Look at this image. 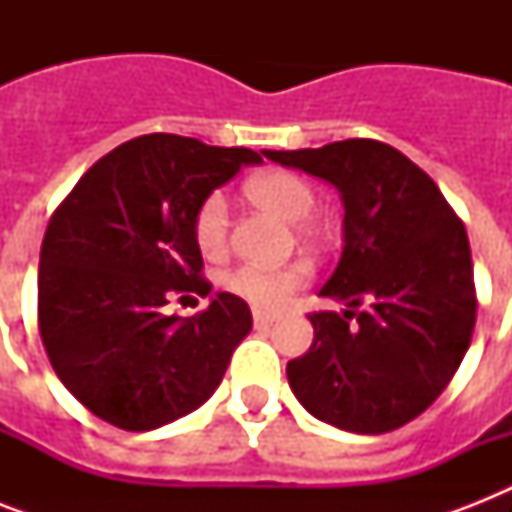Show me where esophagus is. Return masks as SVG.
Returning a JSON list of instances; mask_svg holds the SVG:
<instances>
[{"label":"esophagus","mask_w":512,"mask_h":512,"mask_svg":"<svg viewBox=\"0 0 512 512\" xmlns=\"http://www.w3.org/2000/svg\"><path fill=\"white\" fill-rule=\"evenodd\" d=\"M252 319H255L257 327H268L273 321L279 319V313H271V311H252Z\"/></svg>","instance_id":"34e87169"}]
</instances>
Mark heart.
<instances>
[{"instance_id": "obj_1", "label": "heart", "mask_w": 512, "mask_h": 512, "mask_svg": "<svg viewBox=\"0 0 512 512\" xmlns=\"http://www.w3.org/2000/svg\"><path fill=\"white\" fill-rule=\"evenodd\" d=\"M249 196L273 212H279L284 220L297 223L311 215L316 207V193L295 172L273 170L265 175H257L247 185ZM228 223H231V209L228 199L220 191H212L209 196L201 199L193 215V239L196 247L204 255H220L228 241ZM308 279L305 265H260V263H241L223 276V284L231 289L233 295L244 297L252 305L260 308H273V305L284 303L297 287H303Z\"/></svg>"}]
</instances>
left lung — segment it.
Wrapping results in <instances>:
<instances>
[{"label":"left lung","mask_w":512,"mask_h":512,"mask_svg":"<svg viewBox=\"0 0 512 512\" xmlns=\"http://www.w3.org/2000/svg\"><path fill=\"white\" fill-rule=\"evenodd\" d=\"M271 162L340 191L342 247L321 297L308 353L287 364L289 388L319 420L380 436L428 409L457 372L476 327L465 225L438 185L380 140L263 151Z\"/></svg>","instance_id":"left-lung-1"}]
</instances>
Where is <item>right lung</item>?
Wrapping results in <instances>:
<instances>
[{"label": "right lung", "mask_w": 512, "mask_h": 512, "mask_svg": "<svg viewBox=\"0 0 512 512\" xmlns=\"http://www.w3.org/2000/svg\"><path fill=\"white\" fill-rule=\"evenodd\" d=\"M249 148L154 132L92 164L55 209L39 255V335L60 382L122 430L191 414L223 380L252 329L241 297L167 316L177 292L209 295L193 215L244 164Z\"/></svg>", "instance_id": "right-lung-1"}]
</instances>
